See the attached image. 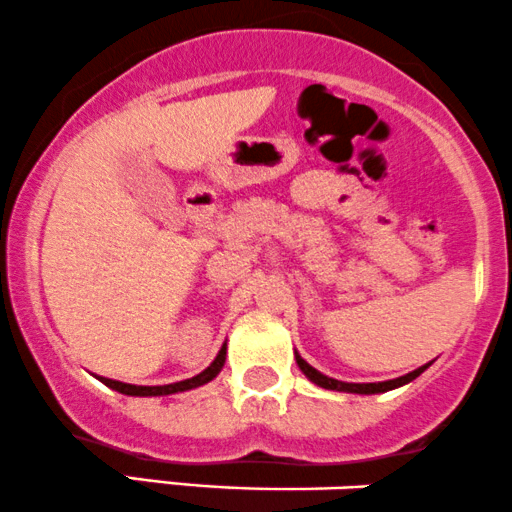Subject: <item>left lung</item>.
<instances>
[{"instance_id":"8db88e82","label":"left lung","mask_w":512,"mask_h":512,"mask_svg":"<svg viewBox=\"0 0 512 512\" xmlns=\"http://www.w3.org/2000/svg\"><path fill=\"white\" fill-rule=\"evenodd\" d=\"M297 364H299V369L304 371L306 376L311 378V381L316 383V386H321V388H328V390H345V393H362V395H371V393H386V390H393V388H398V386H405V383H410L412 378H417L419 374H422V371L426 369V366H419V369H414L412 374H407V376H400V378H393V381H383V383H342V381H335V378H328V376H323L321 371H316L314 366H309L304 362L302 357H299L297 354Z\"/></svg>"}]
</instances>
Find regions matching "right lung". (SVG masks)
I'll use <instances>...</instances> for the list:
<instances>
[{
    "label": "right lung",
    "mask_w": 512,
    "mask_h": 512,
    "mask_svg": "<svg viewBox=\"0 0 512 512\" xmlns=\"http://www.w3.org/2000/svg\"><path fill=\"white\" fill-rule=\"evenodd\" d=\"M225 354H227V345H222V350L218 352V357H215V362L210 364L206 371H201V374L194 376V378H186V381L170 383V386H131V383L112 381V378H100V381L105 383L107 388L117 390V393H124V395H172V393H182V390L198 388V386H203V383L213 381V378L220 374L222 364H225Z\"/></svg>",
    "instance_id": "right-lung-1"
}]
</instances>
